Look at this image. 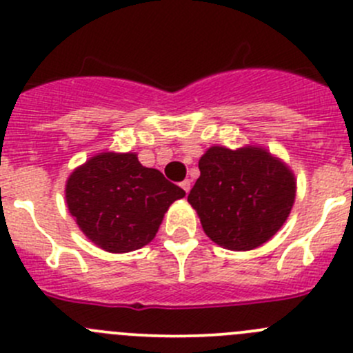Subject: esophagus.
<instances>
[{
    "instance_id": "1",
    "label": "esophagus",
    "mask_w": 353,
    "mask_h": 353,
    "mask_svg": "<svg viewBox=\"0 0 353 353\" xmlns=\"http://www.w3.org/2000/svg\"><path fill=\"white\" fill-rule=\"evenodd\" d=\"M181 188H183V190L186 191V193H190V190H191V181H190V179H184L183 183H181Z\"/></svg>"
}]
</instances>
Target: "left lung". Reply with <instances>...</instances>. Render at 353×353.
<instances>
[{"mask_svg":"<svg viewBox=\"0 0 353 353\" xmlns=\"http://www.w3.org/2000/svg\"><path fill=\"white\" fill-rule=\"evenodd\" d=\"M198 167L188 201L213 243L249 251L272 239L285 223L295 199V177L265 148L212 147Z\"/></svg>","mask_w":353,"mask_h":353,"instance_id":"8db88e82","label":"left lung"}]
</instances>
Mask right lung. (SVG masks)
Wrapping results in <instances>:
<instances>
[{
  "mask_svg": "<svg viewBox=\"0 0 353 353\" xmlns=\"http://www.w3.org/2000/svg\"><path fill=\"white\" fill-rule=\"evenodd\" d=\"M184 190L137 154L104 152L74 169L66 181V205L81 232L109 252H130L155 237L163 213Z\"/></svg>",
  "mask_w": 353,
  "mask_h": 353,
  "instance_id": "add662e5",
  "label": "right lung"
}]
</instances>
